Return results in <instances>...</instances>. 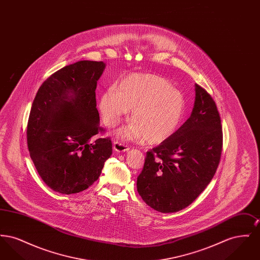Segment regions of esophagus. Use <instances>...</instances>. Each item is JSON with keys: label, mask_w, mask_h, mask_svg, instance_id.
<instances>
[{"label": "esophagus", "mask_w": 260, "mask_h": 260, "mask_svg": "<svg viewBox=\"0 0 260 260\" xmlns=\"http://www.w3.org/2000/svg\"><path fill=\"white\" fill-rule=\"evenodd\" d=\"M113 149L115 152L117 153H124L129 151V147L125 144H123L122 142H118V141H114L113 143Z\"/></svg>", "instance_id": "obj_1"}]
</instances>
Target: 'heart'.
<instances>
[{
    "instance_id": "obj_1",
    "label": "heart",
    "mask_w": 260,
    "mask_h": 260,
    "mask_svg": "<svg viewBox=\"0 0 260 260\" xmlns=\"http://www.w3.org/2000/svg\"><path fill=\"white\" fill-rule=\"evenodd\" d=\"M103 123L115 126L127 111L133 123L119 128L115 136L123 141L143 139L158 144L173 136L182 121L185 100L171 84L154 75L133 74L121 80L115 89L104 91L99 99Z\"/></svg>"
}]
</instances>
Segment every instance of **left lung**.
<instances>
[{"mask_svg":"<svg viewBox=\"0 0 260 260\" xmlns=\"http://www.w3.org/2000/svg\"><path fill=\"white\" fill-rule=\"evenodd\" d=\"M190 118L171 137L147 152L137 191L154 210L176 212L192 204L212 179L222 151V127L215 102L195 85Z\"/></svg>","mask_w":260,"mask_h":260,"instance_id":"obj_1","label":"left lung"}]
</instances>
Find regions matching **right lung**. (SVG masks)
Listing matches in <instances>:
<instances>
[{"label":"right lung","instance_id":"add662e5","mask_svg":"<svg viewBox=\"0 0 260 260\" xmlns=\"http://www.w3.org/2000/svg\"><path fill=\"white\" fill-rule=\"evenodd\" d=\"M106 64L81 60L51 75L40 87L27 124L30 157L53 191L75 194L99 179L112 154L101 132L95 89Z\"/></svg>","mask_w":260,"mask_h":260}]
</instances>
